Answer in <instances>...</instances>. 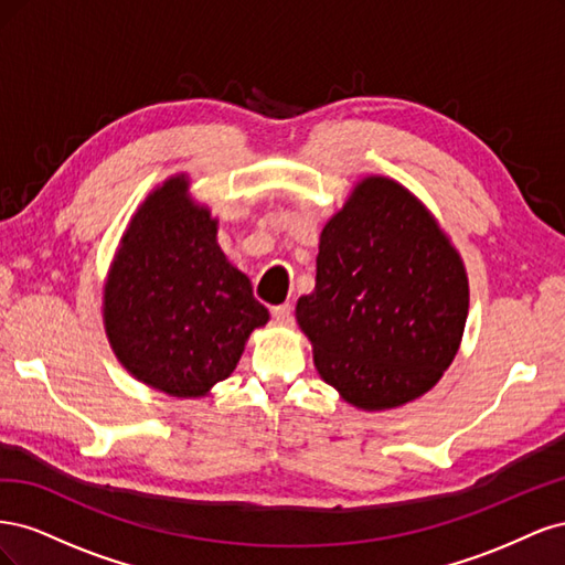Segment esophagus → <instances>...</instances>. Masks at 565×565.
Masks as SVG:
<instances>
[{
	"label": "esophagus",
	"instance_id": "1",
	"mask_svg": "<svg viewBox=\"0 0 565 565\" xmlns=\"http://www.w3.org/2000/svg\"><path fill=\"white\" fill-rule=\"evenodd\" d=\"M273 318H276L278 322L282 324H292L295 320V313H292V303H280V306H273Z\"/></svg>",
	"mask_w": 565,
	"mask_h": 565
}]
</instances>
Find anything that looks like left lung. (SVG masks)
Listing matches in <instances>:
<instances>
[{
  "mask_svg": "<svg viewBox=\"0 0 565 565\" xmlns=\"http://www.w3.org/2000/svg\"><path fill=\"white\" fill-rule=\"evenodd\" d=\"M465 264L424 204L386 177L353 188L320 233L316 289L297 301L320 377L361 409L419 398L457 355Z\"/></svg>",
  "mask_w": 565,
  "mask_h": 565,
  "instance_id": "8db88e82",
  "label": "left lung"
}]
</instances>
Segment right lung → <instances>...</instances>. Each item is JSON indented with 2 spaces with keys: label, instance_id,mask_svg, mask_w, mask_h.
I'll return each instance as SVG.
<instances>
[{
  "label": "right lung",
  "instance_id": "right-lung-1",
  "mask_svg": "<svg viewBox=\"0 0 565 565\" xmlns=\"http://www.w3.org/2000/svg\"><path fill=\"white\" fill-rule=\"evenodd\" d=\"M104 322L117 361L177 398L207 396L231 377L268 309L216 245V218L172 177L129 221L104 289Z\"/></svg>",
  "mask_w": 565,
  "mask_h": 565
}]
</instances>
